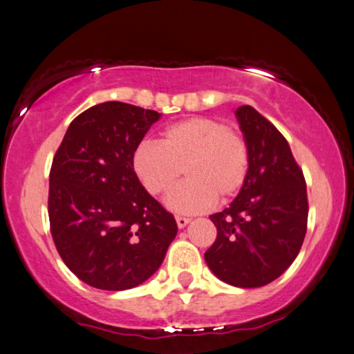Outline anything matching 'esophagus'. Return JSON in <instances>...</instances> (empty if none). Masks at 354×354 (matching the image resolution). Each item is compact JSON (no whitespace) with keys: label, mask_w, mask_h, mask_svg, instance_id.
<instances>
[{"label":"esophagus","mask_w":354,"mask_h":354,"mask_svg":"<svg viewBox=\"0 0 354 354\" xmlns=\"http://www.w3.org/2000/svg\"><path fill=\"white\" fill-rule=\"evenodd\" d=\"M189 223H191V218H187V216H176V225H178L179 229L186 227Z\"/></svg>","instance_id":"esophagus-1"}]
</instances>
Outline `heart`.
<instances>
[{"instance_id":"obj_1","label":"heart","mask_w":354,"mask_h":354,"mask_svg":"<svg viewBox=\"0 0 354 354\" xmlns=\"http://www.w3.org/2000/svg\"><path fill=\"white\" fill-rule=\"evenodd\" d=\"M133 170L151 196H163L178 213H198L213 202H227L245 186L250 149L245 136L212 117H192L163 129L160 144L142 141L133 153Z\"/></svg>"}]
</instances>
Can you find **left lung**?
Wrapping results in <instances>:
<instances>
[{"label": "left lung", "mask_w": 354, "mask_h": 354, "mask_svg": "<svg viewBox=\"0 0 354 354\" xmlns=\"http://www.w3.org/2000/svg\"><path fill=\"white\" fill-rule=\"evenodd\" d=\"M250 149L245 186L231 205L210 216L216 241L205 261L223 282L263 287L282 274L300 252L308 223L303 171L281 131L252 106L236 111Z\"/></svg>", "instance_id": "8db88e82"}]
</instances>
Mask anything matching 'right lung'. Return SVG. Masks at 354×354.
<instances>
[{"label":"right lung","instance_id":"obj_1","mask_svg":"<svg viewBox=\"0 0 354 354\" xmlns=\"http://www.w3.org/2000/svg\"><path fill=\"white\" fill-rule=\"evenodd\" d=\"M158 118L131 104H97L71 123L53 158V241L88 286L113 292L139 286L160 268L176 237L175 216L133 170V153Z\"/></svg>","mask_w":354,"mask_h":354}]
</instances>
